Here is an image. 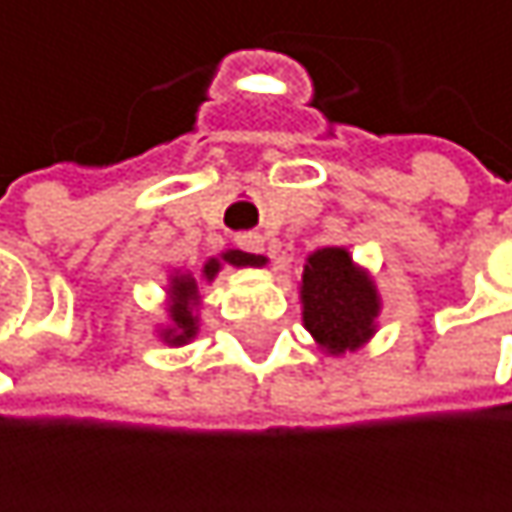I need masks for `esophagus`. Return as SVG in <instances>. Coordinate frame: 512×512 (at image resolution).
Here are the masks:
<instances>
[{"label":"esophagus","instance_id":"esophagus-1","mask_svg":"<svg viewBox=\"0 0 512 512\" xmlns=\"http://www.w3.org/2000/svg\"><path fill=\"white\" fill-rule=\"evenodd\" d=\"M238 247L247 253H265V238L259 232H247V235H238Z\"/></svg>","mask_w":512,"mask_h":512}]
</instances>
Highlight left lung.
Wrapping results in <instances>:
<instances>
[{
    "instance_id": "8db88e82",
    "label": "left lung",
    "mask_w": 512,
    "mask_h": 512,
    "mask_svg": "<svg viewBox=\"0 0 512 512\" xmlns=\"http://www.w3.org/2000/svg\"><path fill=\"white\" fill-rule=\"evenodd\" d=\"M298 298L301 323L326 356L356 353L377 335L380 289L347 247H323L304 259Z\"/></svg>"
}]
</instances>
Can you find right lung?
I'll list each match as a JSON object with an SVG mask.
<instances>
[{"mask_svg": "<svg viewBox=\"0 0 512 512\" xmlns=\"http://www.w3.org/2000/svg\"><path fill=\"white\" fill-rule=\"evenodd\" d=\"M265 256L244 250H223L220 256L205 259L202 271L171 268L165 283V323L156 326V338L165 347H186L199 335L202 326V283H214L223 268H265Z\"/></svg>", "mask_w": 512, "mask_h": 512, "instance_id": "1", "label": "right lung"}]
</instances>
